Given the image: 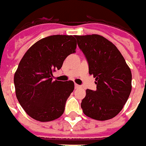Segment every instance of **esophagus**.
I'll return each mask as SVG.
<instances>
[{
  "label": "esophagus",
  "instance_id": "esophagus-1",
  "mask_svg": "<svg viewBox=\"0 0 146 146\" xmlns=\"http://www.w3.org/2000/svg\"><path fill=\"white\" fill-rule=\"evenodd\" d=\"M74 87H75V89H81V88H82V86H79V85H77V84H74Z\"/></svg>",
  "mask_w": 146,
  "mask_h": 146
}]
</instances>
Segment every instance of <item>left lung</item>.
<instances>
[{
  "instance_id": "left-lung-1",
  "label": "left lung",
  "mask_w": 146,
  "mask_h": 146,
  "mask_svg": "<svg viewBox=\"0 0 146 146\" xmlns=\"http://www.w3.org/2000/svg\"><path fill=\"white\" fill-rule=\"evenodd\" d=\"M89 73L96 78V91L86 89L81 107L87 117L107 121L121 112L131 91V72L114 44L100 35L75 36Z\"/></svg>"
}]
</instances>
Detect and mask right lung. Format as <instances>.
Wrapping results in <instances>:
<instances>
[{
  "label": "right lung",
  "instance_id": "add662e5",
  "mask_svg": "<svg viewBox=\"0 0 146 146\" xmlns=\"http://www.w3.org/2000/svg\"><path fill=\"white\" fill-rule=\"evenodd\" d=\"M73 36L54 35L40 39L26 51L14 77L16 97L29 116L41 122L62 115L74 89L72 81H53V72L75 53Z\"/></svg>",
  "mask_w": 146,
  "mask_h": 146
}]
</instances>
